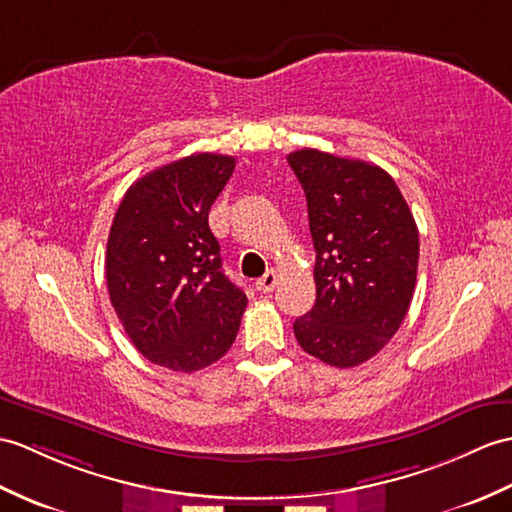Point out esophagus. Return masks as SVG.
I'll list each match as a JSON object with an SVG mask.
<instances>
[{
  "label": "esophagus",
  "mask_w": 512,
  "mask_h": 512,
  "mask_svg": "<svg viewBox=\"0 0 512 512\" xmlns=\"http://www.w3.org/2000/svg\"><path fill=\"white\" fill-rule=\"evenodd\" d=\"M277 272L275 270H268L266 272V275L264 277H261V279H257L255 281V288L259 290V292H264V294H268V292H272V290H275V285H277Z\"/></svg>",
  "instance_id": "34e87169"
}]
</instances>
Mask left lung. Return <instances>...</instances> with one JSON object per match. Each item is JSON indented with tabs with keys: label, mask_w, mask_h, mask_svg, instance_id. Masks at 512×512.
<instances>
[{
	"label": "left lung",
	"mask_w": 512,
	"mask_h": 512,
	"mask_svg": "<svg viewBox=\"0 0 512 512\" xmlns=\"http://www.w3.org/2000/svg\"><path fill=\"white\" fill-rule=\"evenodd\" d=\"M288 163L307 198L316 303L294 320L303 351L351 368L397 334L417 285L419 229L392 176L375 163L303 148Z\"/></svg>",
	"instance_id": "1"
}]
</instances>
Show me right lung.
I'll list each match as a JSON object with an SVG mask.
<instances>
[{"mask_svg":"<svg viewBox=\"0 0 512 512\" xmlns=\"http://www.w3.org/2000/svg\"><path fill=\"white\" fill-rule=\"evenodd\" d=\"M235 170L198 152L128 187L106 244V285L137 351L170 371L220 360L240 331L246 294L222 270L209 209Z\"/></svg>","mask_w":512,"mask_h":512,"instance_id":"1","label":"right lung"}]
</instances>
